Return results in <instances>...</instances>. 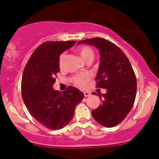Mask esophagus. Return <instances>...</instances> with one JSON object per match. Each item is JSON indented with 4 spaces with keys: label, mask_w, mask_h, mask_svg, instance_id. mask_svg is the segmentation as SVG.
<instances>
[{
    "label": "esophagus",
    "mask_w": 159,
    "mask_h": 159,
    "mask_svg": "<svg viewBox=\"0 0 159 159\" xmlns=\"http://www.w3.org/2000/svg\"><path fill=\"white\" fill-rule=\"evenodd\" d=\"M84 97H89V96L90 95V92H88V91H86V92H84Z\"/></svg>",
    "instance_id": "1"
}]
</instances>
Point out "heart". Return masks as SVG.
<instances>
[{
  "label": "heart",
  "mask_w": 159,
  "mask_h": 159,
  "mask_svg": "<svg viewBox=\"0 0 159 159\" xmlns=\"http://www.w3.org/2000/svg\"><path fill=\"white\" fill-rule=\"evenodd\" d=\"M78 53L81 56V58L84 61H87L90 59H93V51L91 48H89L87 46H83L81 48H78ZM65 53H62L60 56L59 58V66L60 68L63 66L64 60H65ZM73 83L77 86L80 87V88H85L88 85L89 82L90 81V75L84 73V74H80L74 76L72 78Z\"/></svg>",
  "instance_id": "b5f03b06"
}]
</instances>
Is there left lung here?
Masks as SVG:
<instances>
[{
	"label": "left lung",
	"instance_id": "left-lung-1",
	"mask_svg": "<svg viewBox=\"0 0 159 159\" xmlns=\"http://www.w3.org/2000/svg\"><path fill=\"white\" fill-rule=\"evenodd\" d=\"M78 43L98 49L100 62L95 80L97 88L106 89V93H97L102 103L91 113L99 125L112 128L123 121L133 107L137 93V78L133 68L124 52L108 40L93 38Z\"/></svg>",
	"mask_w": 159,
	"mask_h": 159
}]
</instances>
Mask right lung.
Listing matches in <instances>:
<instances>
[{
    "label": "right lung",
    "mask_w": 159,
    "mask_h": 159,
    "mask_svg": "<svg viewBox=\"0 0 159 159\" xmlns=\"http://www.w3.org/2000/svg\"><path fill=\"white\" fill-rule=\"evenodd\" d=\"M76 41H48L31 54L22 78V96L31 116L50 130H60L74 116L75 106L84 99L78 88L69 86L60 93L53 86L60 71V54Z\"/></svg>",
    "instance_id": "obj_1"
}]
</instances>
